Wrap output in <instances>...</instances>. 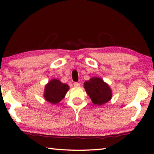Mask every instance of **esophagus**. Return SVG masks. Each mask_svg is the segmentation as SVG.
Returning a JSON list of instances; mask_svg holds the SVG:
<instances>
[{
  "instance_id": "34e87169",
  "label": "esophagus",
  "mask_w": 154,
  "mask_h": 154,
  "mask_svg": "<svg viewBox=\"0 0 154 154\" xmlns=\"http://www.w3.org/2000/svg\"><path fill=\"white\" fill-rule=\"evenodd\" d=\"M73 85L75 87H76V88H77V87H79L80 86V84L79 83H77V82H75L74 83H73Z\"/></svg>"
}]
</instances>
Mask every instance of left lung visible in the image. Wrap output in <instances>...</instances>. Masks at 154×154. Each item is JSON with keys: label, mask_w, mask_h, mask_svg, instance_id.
<instances>
[{"label": "left lung", "mask_w": 154, "mask_h": 154, "mask_svg": "<svg viewBox=\"0 0 154 154\" xmlns=\"http://www.w3.org/2000/svg\"><path fill=\"white\" fill-rule=\"evenodd\" d=\"M85 92L94 105H102L111 100L112 90L107 83L99 77H92L84 83Z\"/></svg>", "instance_id": "1"}]
</instances>
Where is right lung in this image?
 Masks as SVG:
<instances>
[{
  "mask_svg": "<svg viewBox=\"0 0 154 154\" xmlns=\"http://www.w3.org/2000/svg\"><path fill=\"white\" fill-rule=\"evenodd\" d=\"M69 90V85L66 83H62L57 79H53L46 84L43 96L45 100L56 105L64 98Z\"/></svg>",
  "mask_w": 154,
  "mask_h": 154,
  "instance_id": "right-lung-1",
  "label": "right lung"
}]
</instances>
